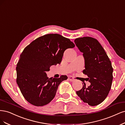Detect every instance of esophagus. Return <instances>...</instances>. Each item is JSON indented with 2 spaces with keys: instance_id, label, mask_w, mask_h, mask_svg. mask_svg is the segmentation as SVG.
<instances>
[{
  "instance_id": "esophagus-1",
  "label": "esophagus",
  "mask_w": 125,
  "mask_h": 125,
  "mask_svg": "<svg viewBox=\"0 0 125 125\" xmlns=\"http://www.w3.org/2000/svg\"><path fill=\"white\" fill-rule=\"evenodd\" d=\"M68 80H70V82H74L75 80V79L73 77H72V76H69V77H68Z\"/></svg>"
}]
</instances>
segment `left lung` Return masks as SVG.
I'll list each match as a JSON object with an SVG mask.
<instances>
[{
  "label": "left lung",
  "instance_id": "8db88e82",
  "mask_svg": "<svg viewBox=\"0 0 125 125\" xmlns=\"http://www.w3.org/2000/svg\"><path fill=\"white\" fill-rule=\"evenodd\" d=\"M74 42L83 53L85 69L83 72L91 83L88 87L84 83L76 94L84 103L90 106L98 105L106 99L111 90L113 78L111 62L96 39L83 37L75 39Z\"/></svg>",
  "mask_w": 125,
  "mask_h": 125
}]
</instances>
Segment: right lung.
<instances>
[{
  "label": "right lung",
  "mask_w": 125,
  "mask_h": 125,
  "mask_svg": "<svg viewBox=\"0 0 125 125\" xmlns=\"http://www.w3.org/2000/svg\"><path fill=\"white\" fill-rule=\"evenodd\" d=\"M70 39L58 34H49L36 39L25 48L17 63V83L27 101L37 106L45 105L53 100L58 86L66 75L49 78L46 72L61 62L64 52L73 48Z\"/></svg>",
  "instance_id": "right-lung-1"
}]
</instances>
